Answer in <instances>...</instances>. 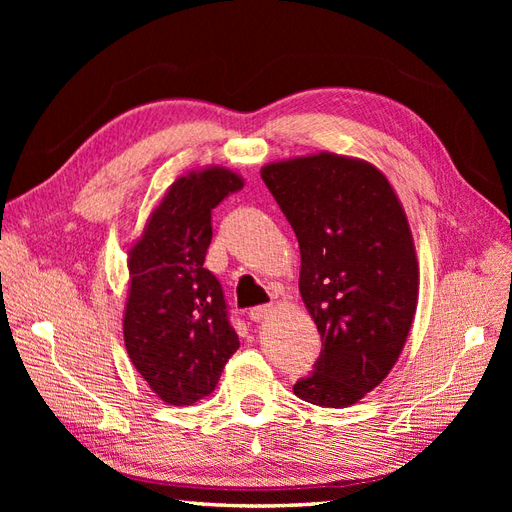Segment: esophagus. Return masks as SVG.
Instances as JSON below:
<instances>
[{"label": "esophagus", "instance_id": "esophagus-1", "mask_svg": "<svg viewBox=\"0 0 512 512\" xmlns=\"http://www.w3.org/2000/svg\"><path fill=\"white\" fill-rule=\"evenodd\" d=\"M271 312H273V305H256L250 309V312H247V316H250V320H254V322H260V320H265Z\"/></svg>", "mask_w": 512, "mask_h": 512}]
</instances>
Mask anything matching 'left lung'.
<instances>
[{"mask_svg":"<svg viewBox=\"0 0 512 512\" xmlns=\"http://www.w3.org/2000/svg\"><path fill=\"white\" fill-rule=\"evenodd\" d=\"M301 250L299 290L322 350L294 395L352 406L404 348L418 299L412 232L391 183L367 162L318 153L260 170Z\"/></svg>","mask_w":512,"mask_h":512,"instance_id":"obj_1","label":"left lung"}]
</instances>
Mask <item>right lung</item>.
I'll list each match as a JSON object with an SVG mask.
<instances>
[{"label": "right lung", "instance_id": "obj_1", "mask_svg": "<svg viewBox=\"0 0 512 512\" xmlns=\"http://www.w3.org/2000/svg\"><path fill=\"white\" fill-rule=\"evenodd\" d=\"M241 188L226 168L179 177L130 250L123 339L138 374L166 404L207 397L239 348L222 284L203 265L211 211Z\"/></svg>", "mask_w": 512, "mask_h": 512}]
</instances>
